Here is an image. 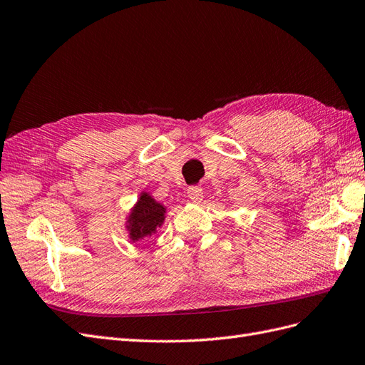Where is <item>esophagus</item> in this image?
Listing matches in <instances>:
<instances>
[{
	"label": "esophagus",
	"instance_id": "esophagus-1",
	"mask_svg": "<svg viewBox=\"0 0 365 365\" xmlns=\"http://www.w3.org/2000/svg\"><path fill=\"white\" fill-rule=\"evenodd\" d=\"M187 195H189V197L193 202L202 201V189L200 185H190L189 189H187Z\"/></svg>",
	"mask_w": 365,
	"mask_h": 365
}]
</instances>
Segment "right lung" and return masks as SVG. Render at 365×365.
<instances>
[{"label":"right lung","instance_id":"right-lung-1","mask_svg":"<svg viewBox=\"0 0 365 365\" xmlns=\"http://www.w3.org/2000/svg\"><path fill=\"white\" fill-rule=\"evenodd\" d=\"M164 213L165 208L161 204L152 200L148 193H143L128 219L130 239L135 242L155 233L157 227L163 224Z\"/></svg>","mask_w":365,"mask_h":365}]
</instances>
